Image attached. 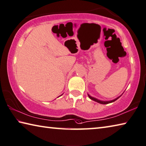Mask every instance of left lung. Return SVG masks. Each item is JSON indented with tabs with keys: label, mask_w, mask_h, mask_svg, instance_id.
Listing matches in <instances>:
<instances>
[{
	"label": "left lung",
	"mask_w": 146,
	"mask_h": 146,
	"mask_svg": "<svg viewBox=\"0 0 146 146\" xmlns=\"http://www.w3.org/2000/svg\"><path fill=\"white\" fill-rule=\"evenodd\" d=\"M88 97H90V99H92V100H94V101H95V102H98V103H100V104H109V103H111V102H114V101H116L117 99H118L119 98V97H117V98H116V99H114V100H111V101H101V100H98V99H97V98H93V97H91V96H90L89 95H88Z\"/></svg>",
	"instance_id": "1"
}]
</instances>
